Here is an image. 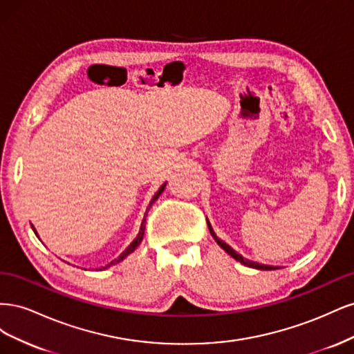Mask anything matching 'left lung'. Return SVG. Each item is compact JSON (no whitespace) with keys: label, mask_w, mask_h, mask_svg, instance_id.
<instances>
[{"label":"left lung","mask_w":354,"mask_h":354,"mask_svg":"<svg viewBox=\"0 0 354 354\" xmlns=\"http://www.w3.org/2000/svg\"><path fill=\"white\" fill-rule=\"evenodd\" d=\"M207 223H208V220H207ZM208 229H209V233H211V236L216 239V242L221 246V248L226 251L227 254H230L234 260H238V261H241L242 264H245V266H248V267H252V269H259V270H276L277 267H274V266H266V264H259V263H255V261H250V260H246V259H243V257L241 255V254H238L236 251L234 250H232L230 246L226 243V242H223L221 239H218L217 236H216V233H214V230H212V227H211V224L208 223Z\"/></svg>","instance_id":"8db88e82"}]
</instances>
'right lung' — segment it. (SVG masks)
Returning <instances> with one entry per match:
<instances>
[{
  "instance_id": "1",
  "label": "right lung",
  "mask_w": 354,
  "mask_h": 354,
  "mask_svg": "<svg viewBox=\"0 0 354 354\" xmlns=\"http://www.w3.org/2000/svg\"><path fill=\"white\" fill-rule=\"evenodd\" d=\"M164 187H165V183L162 185V186H160L159 187V190L156 192V194H155V196L152 198V201H151V203H149V207H147V209H146V214H145V217H143V221H142V226H140V232H138V234H137V238L130 243V245H128V248L120 255V257H118V259H115L113 261H111L108 266H104V267H102V269H108V267H111V266H113V264H116V263H120V261H122L124 259H125V257L127 255H130L136 248H137V246L138 245H140V242L143 241V236H145V229H146V216H147V212H149V209H151V207H152V203L159 198V195L160 194H162V192H164ZM35 232V230H34ZM100 269V270H102Z\"/></svg>"
}]
</instances>
